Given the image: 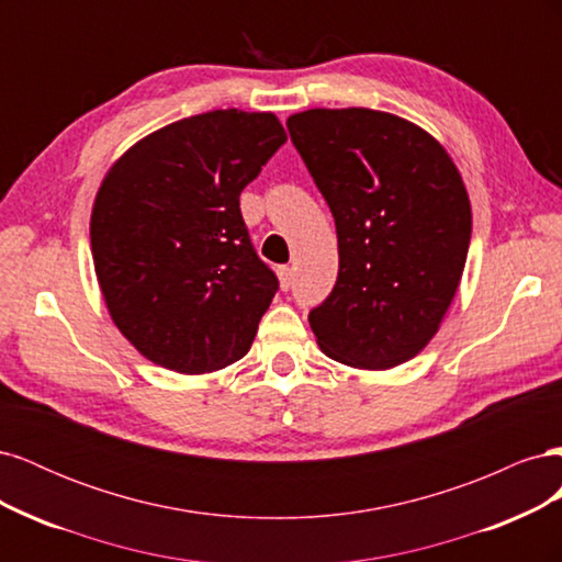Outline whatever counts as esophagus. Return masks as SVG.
<instances>
[{
	"instance_id": "1",
	"label": "esophagus",
	"mask_w": 562,
	"mask_h": 562,
	"mask_svg": "<svg viewBox=\"0 0 562 562\" xmlns=\"http://www.w3.org/2000/svg\"><path fill=\"white\" fill-rule=\"evenodd\" d=\"M279 281H281V288H283V291H288V288L293 285V269L288 267V265L279 267Z\"/></svg>"
}]
</instances>
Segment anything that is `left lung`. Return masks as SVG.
<instances>
[{"instance_id":"obj_1","label":"left lung","mask_w":562,"mask_h":562,"mask_svg":"<svg viewBox=\"0 0 562 562\" xmlns=\"http://www.w3.org/2000/svg\"><path fill=\"white\" fill-rule=\"evenodd\" d=\"M285 126L337 229V281L310 312L318 347L363 370L411 361L436 335L464 271L462 176L427 131L389 112L316 108Z\"/></svg>"}]
</instances>
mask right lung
<instances>
[{
	"instance_id": "1",
	"label": "right lung",
	"mask_w": 562,
	"mask_h": 562,
	"mask_svg": "<svg viewBox=\"0 0 562 562\" xmlns=\"http://www.w3.org/2000/svg\"><path fill=\"white\" fill-rule=\"evenodd\" d=\"M285 140L271 112L213 110L110 168L91 215L95 277L116 328L151 363L201 375L250 349L279 279L252 248L239 196Z\"/></svg>"
}]
</instances>
